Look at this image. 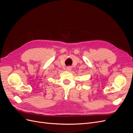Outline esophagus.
<instances>
[{
	"label": "esophagus",
	"instance_id": "1",
	"mask_svg": "<svg viewBox=\"0 0 133 133\" xmlns=\"http://www.w3.org/2000/svg\"><path fill=\"white\" fill-rule=\"evenodd\" d=\"M71 69V68L70 67V66H68L67 68H66V70H68V71H69V70H70Z\"/></svg>",
	"mask_w": 133,
	"mask_h": 133
}]
</instances>
